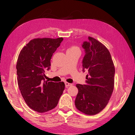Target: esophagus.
I'll list each match as a JSON object with an SVG mask.
<instances>
[{"mask_svg":"<svg viewBox=\"0 0 135 135\" xmlns=\"http://www.w3.org/2000/svg\"><path fill=\"white\" fill-rule=\"evenodd\" d=\"M65 85H68V84H69V82H68V80L67 79H65Z\"/></svg>","mask_w":135,"mask_h":135,"instance_id":"obj_1","label":"esophagus"}]
</instances>
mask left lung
I'll return each instance as SVG.
<instances>
[{
    "instance_id": "obj_1",
    "label": "left lung",
    "mask_w": 135,
    "mask_h": 135,
    "mask_svg": "<svg viewBox=\"0 0 135 135\" xmlns=\"http://www.w3.org/2000/svg\"><path fill=\"white\" fill-rule=\"evenodd\" d=\"M59 46L58 38H36L25 46L18 56L20 90L28 106L38 113L55 108L65 89L64 82L49 79L45 73L50 70L52 56Z\"/></svg>"
}]
</instances>
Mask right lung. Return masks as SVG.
<instances>
[{"label": "right lung", "instance_id": "obj_1", "mask_svg": "<svg viewBox=\"0 0 135 135\" xmlns=\"http://www.w3.org/2000/svg\"><path fill=\"white\" fill-rule=\"evenodd\" d=\"M85 55L82 61L83 72H86L84 83L77 84L78 93L75 100L76 108L88 115L101 111L114 89L115 68L108 50L95 38L84 42Z\"/></svg>", "mask_w": 135, "mask_h": 135}]
</instances>
